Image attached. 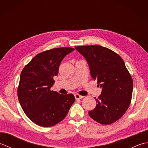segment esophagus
<instances>
[{
  "instance_id": "obj_1",
  "label": "esophagus",
  "mask_w": 148,
  "mask_h": 148,
  "mask_svg": "<svg viewBox=\"0 0 148 148\" xmlns=\"http://www.w3.org/2000/svg\"><path fill=\"white\" fill-rule=\"evenodd\" d=\"M74 97H75V99H76V100H78V99H83V96L79 95V94H76V95H74Z\"/></svg>"
}]
</instances>
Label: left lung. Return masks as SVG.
Listing matches in <instances>:
<instances>
[{
  "label": "left lung",
  "instance_id": "obj_1",
  "mask_svg": "<svg viewBox=\"0 0 148 148\" xmlns=\"http://www.w3.org/2000/svg\"><path fill=\"white\" fill-rule=\"evenodd\" d=\"M88 62L91 76L102 87L95 108L88 112L94 120L110 125L120 119L130 104L133 80L123 60L117 53L101 46L75 47Z\"/></svg>",
  "mask_w": 148,
  "mask_h": 148
}]
</instances>
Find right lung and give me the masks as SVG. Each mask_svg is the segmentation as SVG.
Segmentation results:
<instances>
[{"label":"right lung","mask_w":148,"mask_h":148,"mask_svg":"<svg viewBox=\"0 0 148 148\" xmlns=\"http://www.w3.org/2000/svg\"><path fill=\"white\" fill-rule=\"evenodd\" d=\"M74 50L63 47L42 51L21 72L17 90L19 102L27 117L39 126L51 127L62 121L75 101L71 93L62 95L50 89L62 60Z\"/></svg>","instance_id":"1"}]
</instances>
